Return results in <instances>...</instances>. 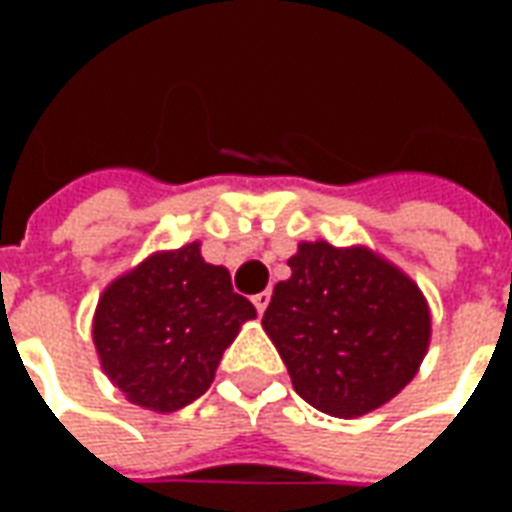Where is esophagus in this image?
<instances>
[{
	"mask_svg": "<svg viewBox=\"0 0 512 512\" xmlns=\"http://www.w3.org/2000/svg\"><path fill=\"white\" fill-rule=\"evenodd\" d=\"M268 301H271V293H268V290H260V293H255V296H252V304H255V310L260 312V315L266 312Z\"/></svg>",
	"mask_w": 512,
	"mask_h": 512,
	"instance_id": "esophagus-1",
	"label": "esophagus"
}]
</instances>
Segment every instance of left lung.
Instances as JSON below:
<instances>
[{"instance_id":"1","label":"left lung","mask_w":512,"mask_h":512,"mask_svg":"<svg viewBox=\"0 0 512 512\" xmlns=\"http://www.w3.org/2000/svg\"><path fill=\"white\" fill-rule=\"evenodd\" d=\"M277 282L263 329L310 406L362 417L417 376L430 343L428 301L367 246L304 241Z\"/></svg>"}]
</instances>
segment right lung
Wrapping results in <instances>:
<instances>
[{
  "instance_id": "right-lung-1",
  "label": "right lung",
  "mask_w": 512,
  "mask_h": 512,
  "mask_svg": "<svg viewBox=\"0 0 512 512\" xmlns=\"http://www.w3.org/2000/svg\"><path fill=\"white\" fill-rule=\"evenodd\" d=\"M257 312L200 244L156 252L101 293L93 343L109 381L147 411L169 414L211 386L227 345Z\"/></svg>"
}]
</instances>
